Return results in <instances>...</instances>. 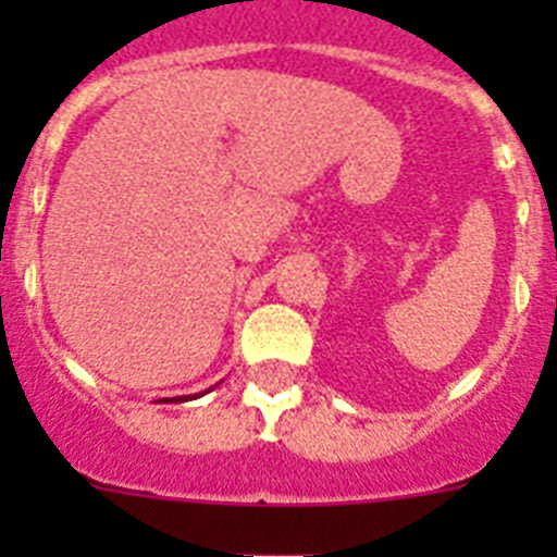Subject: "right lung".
Here are the masks:
<instances>
[{"mask_svg":"<svg viewBox=\"0 0 557 557\" xmlns=\"http://www.w3.org/2000/svg\"><path fill=\"white\" fill-rule=\"evenodd\" d=\"M178 401H181V398H178Z\"/></svg>","mask_w":557,"mask_h":557,"instance_id":"add662e5","label":"right lung"}]
</instances>
